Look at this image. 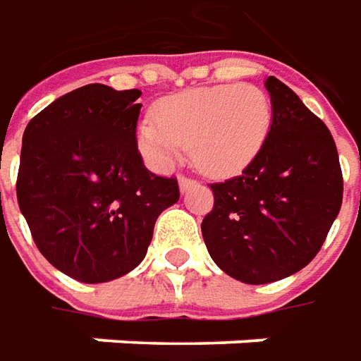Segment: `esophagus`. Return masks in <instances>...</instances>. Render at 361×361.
Segmentation results:
<instances>
[{
	"mask_svg": "<svg viewBox=\"0 0 361 361\" xmlns=\"http://www.w3.org/2000/svg\"><path fill=\"white\" fill-rule=\"evenodd\" d=\"M180 190L181 192H185V190H190L193 185H197V181L192 180V178H188V176H180Z\"/></svg>",
	"mask_w": 361,
	"mask_h": 361,
	"instance_id": "34e87169",
	"label": "esophagus"
}]
</instances>
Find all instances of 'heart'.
Returning <instances> with one entry per match:
<instances>
[{
	"mask_svg": "<svg viewBox=\"0 0 361 361\" xmlns=\"http://www.w3.org/2000/svg\"><path fill=\"white\" fill-rule=\"evenodd\" d=\"M271 126V102L255 85H212L164 99L156 121L137 130L143 156L169 168L190 145L195 168L226 178L242 171L259 152Z\"/></svg>",
	"mask_w": 361,
	"mask_h": 361,
	"instance_id": "heart-1",
	"label": "heart"
}]
</instances>
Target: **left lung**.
I'll list each match as a JSON object with an SVG mask.
<instances>
[{"instance_id": "1", "label": "left lung", "mask_w": 361, "mask_h": 361, "mask_svg": "<svg viewBox=\"0 0 361 361\" xmlns=\"http://www.w3.org/2000/svg\"><path fill=\"white\" fill-rule=\"evenodd\" d=\"M271 126L240 176L212 183L214 207L202 221L212 259L243 283H269L305 267L342 207L336 142L322 119L269 75Z\"/></svg>"}]
</instances>
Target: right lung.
Here are the masks:
<instances>
[{
    "instance_id": "right-lung-1",
    "label": "right lung",
    "mask_w": 361,
    "mask_h": 361,
    "mask_svg": "<svg viewBox=\"0 0 361 361\" xmlns=\"http://www.w3.org/2000/svg\"><path fill=\"white\" fill-rule=\"evenodd\" d=\"M140 90L90 83L57 97L27 123L18 204L45 259L83 283L142 264L157 216L180 200L137 152Z\"/></svg>"
}]
</instances>
